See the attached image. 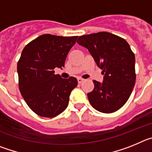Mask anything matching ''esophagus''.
Masks as SVG:
<instances>
[{"label": "esophagus", "mask_w": 152, "mask_h": 152, "mask_svg": "<svg viewBox=\"0 0 152 152\" xmlns=\"http://www.w3.org/2000/svg\"><path fill=\"white\" fill-rule=\"evenodd\" d=\"M84 79L81 78V77H79V78H77V81H78L79 84H81V83H83L84 81Z\"/></svg>", "instance_id": "34e87169"}]
</instances>
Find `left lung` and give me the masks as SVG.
I'll use <instances>...</instances> for the list:
<instances>
[{
  "label": "left lung",
  "instance_id": "left-lung-1",
  "mask_svg": "<svg viewBox=\"0 0 152 152\" xmlns=\"http://www.w3.org/2000/svg\"><path fill=\"white\" fill-rule=\"evenodd\" d=\"M79 45L88 49L104 75L103 83L94 80V88L88 94L95 110L111 113L129 100L135 86V55L124 39L108 32L79 36Z\"/></svg>",
  "mask_w": 152,
  "mask_h": 152
}]
</instances>
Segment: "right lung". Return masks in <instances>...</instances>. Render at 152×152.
<instances>
[{"instance_id":"add662e5","label":"right lung","mask_w":152,"mask_h":152,"mask_svg":"<svg viewBox=\"0 0 152 152\" xmlns=\"http://www.w3.org/2000/svg\"><path fill=\"white\" fill-rule=\"evenodd\" d=\"M77 36L44 34L23 49L17 62L19 89L28 107L37 115L52 118L67 108L77 79L61 78L55 68L64 66L67 55Z\"/></svg>"}]
</instances>
